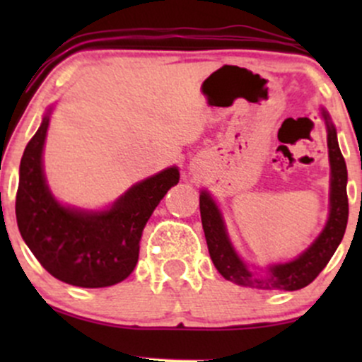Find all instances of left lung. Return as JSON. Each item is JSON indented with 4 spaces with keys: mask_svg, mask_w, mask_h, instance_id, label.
<instances>
[{
    "mask_svg": "<svg viewBox=\"0 0 362 362\" xmlns=\"http://www.w3.org/2000/svg\"><path fill=\"white\" fill-rule=\"evenodd\" d=\"M327 126L328 161H330V194H328V219L315 242L296 259L284 264H271L265 276L253 274L242 257L235 250L224 224L221 209L207 190H201L199 206L204 228L207 248L214 267L224 279L245 288L296 291L308 286L325 269L346 233L349 218L347 202V167L340 153L337 131L325 109H320Z\"/></svg>",
    "mask_w": 362,
    "mask_h": 362,
    "instance_id": "8db88e82",
    "label": "left lung"
}]
</instances>
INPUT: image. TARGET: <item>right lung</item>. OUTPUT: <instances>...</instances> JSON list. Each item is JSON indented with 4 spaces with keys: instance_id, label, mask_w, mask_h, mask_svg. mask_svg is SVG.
I'll return each instance as SVG.
<instances>
[{
    "instance_id": "1",
    "label": "right lung",
    "mask_w": 362,
    "mask_h": 362,
    "mask_svg": "<svg viewBox=\"0 0 362 362\" xmlns=\"http://www.w3.org/2000/svg\"><path fill=\"white\" fill-rule=\"evenodd\" d=\"M52 107L20 161L16 223L23 242L51 276L78 288H107L129 277L139 257L149 216L178 184L177 167L161 170L100 211L61 204L44 173V143Z\"/></svg>"
}]
</instances>
